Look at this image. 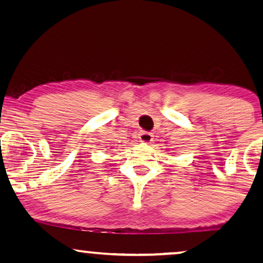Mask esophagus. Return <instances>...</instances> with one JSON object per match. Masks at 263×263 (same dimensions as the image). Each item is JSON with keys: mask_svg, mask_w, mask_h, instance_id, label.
Returning a JSON list of instances; mask_svg holds the SVG:
<instances>
[{"mask_svg": "<svg viewBox=\"0 0 263 263\" xmlns=\"http://www.w3.org/2000/svg\"><path fill=\"white\" fill-rule=\"evenodd\" d=\"M139 140L140 142H143V143H151L153 141V135L151 134V133H147V132H141L139 134Z\"/></svg>", "mask_w": 263, "mask_h": 263, "instance_id": "esophagus-1", "label": "esophagus"}]
</instances>
